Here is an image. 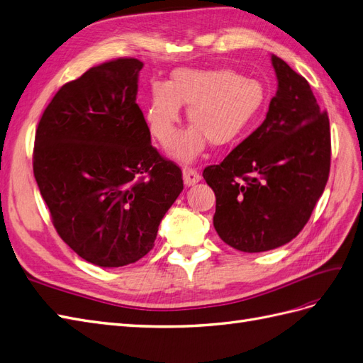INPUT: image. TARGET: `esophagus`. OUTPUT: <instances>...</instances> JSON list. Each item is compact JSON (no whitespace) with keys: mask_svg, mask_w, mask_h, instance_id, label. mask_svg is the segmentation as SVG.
I'll return each instance as SVG.
<instances>
[{"mask_svg":"<svg viewBox=\"0 0 363 363\" xmlns=\"http://www.w3.org/2000/svg\"><path fill=\"white\" fill-rule=\"evenodd\" d=\"M182 173H184V184L187 185V187H191V185L198 184L201 181V174L198 173V170L190 169V167H185Z\"/></svg>","mask_w":363,"mask_h":363,"instance_id":"1","label":"esophagus"}]
</instances>
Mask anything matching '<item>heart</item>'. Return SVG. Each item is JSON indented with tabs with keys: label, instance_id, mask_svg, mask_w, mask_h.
<instances>
[{
	"label": "heart",
	"instance_id": "obj_1",
	"mask_svg": "<svg viewBox=\"0 0 363 363\" xmlns=\"http://www.w3.org/2000/svg\"><path fill=\"white\" fill-rule=\"evenodd\" d=\"M265 90L253 78L233 70L178 69L169 84H155L145 108L147 127L164 147L179 135L181 106H189L193 127L176 144L173 155L191 162L210 141L216 147L235 144L261 113Z\"/></svg>",
	"mask_w": 363,
	"mask_h": 363
}]
</instances>
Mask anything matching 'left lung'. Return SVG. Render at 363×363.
Instances as JSON below:
<instances>
[{
    "label": "left lung",
    "instance_id": "obj_1",
    "mask_svg": "<svg viewBox=\"0 0 363 363\" xmlns=\"http://www.w3.org/2000/svg\"><path fill=\"white\" fill-rule=\"evenodd\" d=\"M277 91L267 118L224 161L202 176L215 191L219 238L244 253H261L301 233L330 174L331 136L303 77L272 55Z\"/></svg>",
    "mask_w": 363,
    "mask_h": 363
}]
</instances>
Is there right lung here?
<instances>
[{
    "label": "right lung",
    "instance_id": "add662e5",
    "mask_svg": "<svg viewBox=\"0 0 363 363\" xmlns=\"http://www.w3.org/2000/svg\"><path fill=\"white\" fill-rule=\"evenodd\" d=\"M143 66L118 58L64 84L35 135L33 174L55 228L78 256L104 268L150 252L184 189L181 169L152 145L136 104Z\"/></svg>",
    "mask_w": 363,
    "mask_h": 363
}]
</instances>
